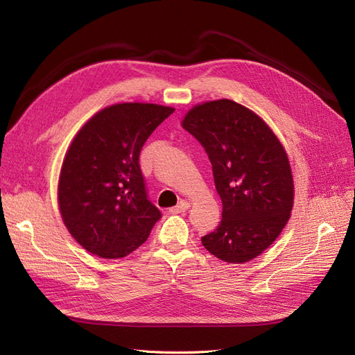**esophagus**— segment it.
Listing matches in <instances>:
<instances>
[{
  "instance_id": "34e87169",
  "label": "esophagus",
  "mask_w": 355,
  "mask_h": 355,
  "mask_svg": "<svg viewBox=\"0 0 355 355\" xmlns=\"http://www.w3.org/2000/svg\"><path fill=\"white\" fill-rule=\"evenodd\" d=\"M188 209H189V202L185 201V200H182V201L178 204V206L171 207L168 211L173 213V214H179V213H185Z\"/></svg>"
}]
</instances>
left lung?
Listing matches in <instances>:
<instances>
[{
  "label": "left lung",
  "mask_w": 355,
  "mask_h": 355,
  "mask_svg": "<svg viewBox=\"0 0 355 355\" xmlns=\"http://www.w3.org/2000/svg\"><path fill=\"white\" fill-rule=\"evenodd\" d=\"M182 127L206 149L222 200V220L202 245L230 263L254 259L282 234L293 207L282 142L259 115L230 99L194 106Z\"/></svg>",
  "instance_id": "8db88e82"
}]
</instances>
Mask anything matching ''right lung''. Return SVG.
Returning <instances> with one entry per match:
<instances>
[{
    "mask_svg": "<svg viewBox=\"0 0 355 355\" xmlns=\"http://www.w3.org/2000/svg\"><path fill=\"white\" fill-rule=\"evenodd\" d=\"M173 108L116 103L85 123L63 159L58 200L63 223L85 250L118 259L149 237L161 211L149 201L139 154Z\"/></svg>",
    "mask_w": 355,
    "mask_h": 355,
    "instance_id": "1",
    "label": "right lung"
}]
</instances>
